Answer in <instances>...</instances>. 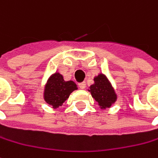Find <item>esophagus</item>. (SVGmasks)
<instances>
[{"mask_svg": "<svg viewBox=\"0 0 158 158\" xmlns=\"http://www.w3.org/2000/svg\"><path fill=\"white\" fill-rule=\"evenodd\" d=\"M85 85H86L85 82H82V83L79 84V86L80 89H85Z\"/></svg>", "mask_w": 158, "mask_h": 158, "instance_id": "1", "label": "esophagus"}]
</instances>
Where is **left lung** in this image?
<instances>
[{"instance_id": "obj_1", "label": "left lung", "mask_w": 158, "mask_h": 158, "mask_svg": "<svg viewBox=\"0 0 158 158\" xmlns=\"http://www.w3.org/2000/svg\"><path fill=\"white\" fill-rule=\"evenodd\" d=\"M98 103L101 109L110 108L117 100V94L106 75L98 74L94 78V84L88 90Z\"/></svg>"}]
</instances>
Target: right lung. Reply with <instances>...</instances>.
Listing matches in <instances>:
<instances>
[{
  "label": "right lung",
  "mask_w": 158,
  "mask_h": 158,
  "mask_svg": "<svg viewBox=\"0 0 158 158\" xmlns=\"http://www.w3.org/2000/svg\"><path fill=\"white\" fill-rule=\"evenodd\" d=\"M77 89V85L73 81H65L60 73H55L48 79L46 84L44 99L55 109L62 106L71 93Z\"/></svg>",
  "instance_id": "add662e5"
}]
</instances>
